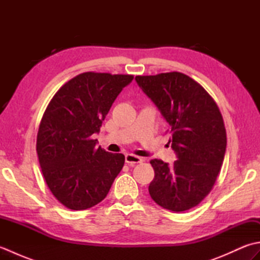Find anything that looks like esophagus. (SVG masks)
<instances>
[{
  "mask_svg": "<svg viewBox=\"0 0 260 260\" xmlns=\"http://www.w3.org/2000/svg\"><path fill=\"white\" fill-rule=\"evenodd\" d=\"M125 162L129 165V167H134L135 164H139L143 162V158L140 156L133 155V154H127L125 156Z\"/></svg>",
  "mask_w": 260,
  "mask_h": 260,
  "instance_id": "esophagus-1",
  "label": "esophagus"
}]
</instances>
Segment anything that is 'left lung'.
Returning <instances> with one entry per match:
<instances>
[{
	"label": "left lung",
	"mask_w": 260,
	"mask_h": 260,
	"mask_svg": "<svg viewBox=\"0 0 260 260\" xmlns=\"http://www.w3.org/2000/svg\"><path fill=\"white\" fill-rule=\"evenodd\" d=\"M135 80L169 123V143L178 158L172 167L151 159L155 175L148 192L162 208L186 211L209 194L221 169L227 146L222 115L207 90L182 73Z\"/></svg>",
	"instance_id": "obj_1"
}]
</instances>
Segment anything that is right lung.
Instances as JSON below:
<instances>
[{"label": "right lung", "mask_w": 260, "mask_h": 260, "mask_svg": "<svg viewBox=\"0 0 260 260\" xmlns=\"http://www.w3.org/2000/svg\"><path fill=\"white\" fill-rule=\"evenodd\" d=\"M132 75L84 73L60 88L42 116L37 153L47 185L71 210L96 206L124 167L123 154L106 152L91 135L101 131Z\"/></svg>", "instance_id": "right-lung-1"}]
</instances>
